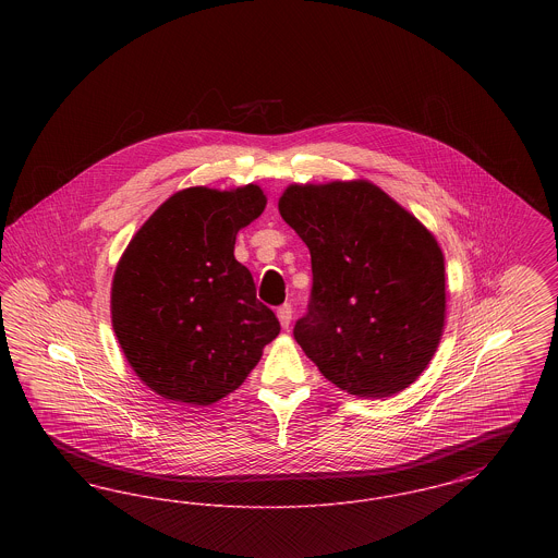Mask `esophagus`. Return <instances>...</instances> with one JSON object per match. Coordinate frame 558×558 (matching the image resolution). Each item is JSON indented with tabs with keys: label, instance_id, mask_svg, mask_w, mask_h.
<instances>
[{
	"label": "esophagus",
	"instance_id": "1",
	"mask_svg": "<svg viewBox=\"0 0 558 558\" xmlns=\"http://www.w3.org/2000/svg\"><path fill=\"white\" fill-rule=\"evenodd\" d=\"M278 319H280V324H282V328H289L292 322V307L291 303H284V305H280L278 307Z\"/></svg>",
	"mask_w": 558,
	"mask_h": 558
}]
</instances>
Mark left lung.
<instances>
[{
    "label": "left lung",
    "instance_id": "8db88e82",
    "mask_svg": "<svg viewBox=\"0 0 558 558\" xmlns=\"http://www.w3.org/2000/svg\"><path fill=\"white\" fill-rule=\"evenodd\" d=\"M278 209L312 255L307 312L292 330L305 355L357 398L412 385L444 332L437 240L371 182L287 187Z\"/></svg>",
    "mask_w": 558,
    "mask_h": 558
}]
</instances>
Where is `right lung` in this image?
Wrapping results in <instances>:
<instances>
[{
	"label": "right lung",
	"instance_id": "right-lung-1",
	"mask_svg": "<svg viewBox=\"0 0 558 558\" xmlns=\"http://www.w3.org/2000/svg\"><path fill=\"white\" fill-rule=\"evenodd\" d=\"M266 209L259 186L187 187L133 236L112 280V328L160 398L209 405L239 389L280 332L234 257L240 228Z\"/></svg>",
	"mask_w": 558,
	"mask_h": 558
}]
</instances>
